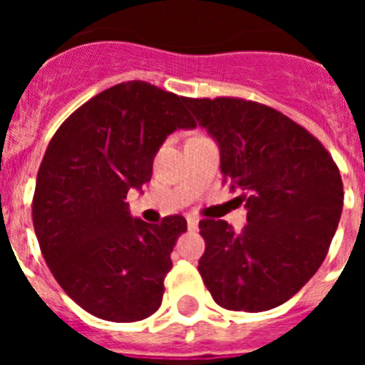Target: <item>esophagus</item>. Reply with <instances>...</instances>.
<instances>
[{
  "label": "esophagus",
  "mask_w": 365,
  "mask_h": 365,
  "mask_svg": "<svg viewBox=\"0 0 365 365\" xmlns=\"http://www.w3.org/2000/svg\"><path fill=\"white\" fill-rule=\"evenodd\" d=\"M186 221H188V230H192V232L197 230L199 217H195V215H188V217H186Z\"/></svg>",
  "instance_id": "esophagus-1"
}]
</instances>
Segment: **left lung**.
<instances>
[{
  "label": "left lung",
  "instance_id": "left-lung-1",
  "mask_svg": "<svg viewBox=\"0 0 365 365\" xmlns=\"http://www.w3.org/2000/svg\"><path fill=\"white\" fill-rule=\"evenodd\" d=\"M217 140L221 172L241 192L247 225L201 219L199 274L217 305L261 312L292 298L329 252L344 206L336 163L303 125L259 102L182 98Z\"/></svg>",
  "mask_w": 365,
  "mask_h": 365
}]
</instances>
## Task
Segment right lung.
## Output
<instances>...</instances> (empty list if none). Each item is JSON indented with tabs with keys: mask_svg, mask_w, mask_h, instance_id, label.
<instances>
[{
	"mask_svg": "<svg viewBox=\"0 0 365 365\" xmlns=\"http://www.w3.org/2000/svg\"><path fill=\"white\" fill-rule=\"evenodd\" d=\"M177 128H195L182 96L131 80L80 106L45 150L34 232L60 287L96 318L140 322L163 303L186 219L150 225L131 217L124 199L151 179L155 153Z\"/></svg>",
	"mask_w": 365,
	"mask_h": 365,
	"instance_id": "right-lung-1",
	"label": "right lung"
}]
</instances>
